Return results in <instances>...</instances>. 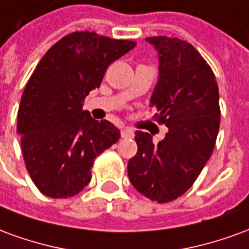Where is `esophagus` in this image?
<instances>
[{
  "label": "esophagus",
  "mask_w": 249,
  "mask_h": 249,
  "mask_svg": "<svg viewBox=\"0 0 249 249\" xmlns=\"http://www.w3.org/2000/svg\"><path fill=\"white\" fill-rule=\"evenodd\" d=\"M121 137L123 139H133L135 137V132L129 128H124V129H121Z\"/></svg>",
  "instance_id": "obj_1"
}]
</instances>
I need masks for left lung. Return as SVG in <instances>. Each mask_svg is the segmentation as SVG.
<instances>
[{
	"instance_id": "obj_1",
	"label": "left lung",
	"mask_w": 249,
	"mask_h": 249,
	"mask_svg": "<svg viewBox=\"0 0 249 249\" xmlns=\"http://www.w3.org/2000/svg\"><path fill=\"white\" fill-rule=\"evenodd\" d=\"M159 81L151 97L155 119L168 126L164 140L137 130V153L128 162L132 185L145 197L169 203L187 192L213 152L220 126L219 87L213 71L189 42L156 36Z\"/></svg>"
}]
</instances>
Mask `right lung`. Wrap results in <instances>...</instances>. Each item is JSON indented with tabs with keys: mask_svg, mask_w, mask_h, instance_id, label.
<instances>
[{
	"mask_svg": "<svg viewBox=\"0 0 249 249\" xmlns=\"http://www.w3.org/2000/svg\"><path fill=\"white\" fill-rule=\"evenodd\" d=\"M135 45L74 32L57 41L36 66L21 97L17 132L30 178L48 197L81 192L96 157L119 141L112 123L93 120L82 105L101 85L107 68Z\"/></svg>",
	"mask_w": 249,
	"mask_h": 249,
	"instance_id": "obj_1",
	"label": "right lung"
}]
</instances>
